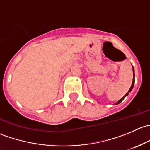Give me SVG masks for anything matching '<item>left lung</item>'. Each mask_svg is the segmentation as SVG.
Listing matches in <instances>:
<instances>
[{
  "label": "left lung",
  "mask_w": 150,
  "mask_h": 150,
  "mask_svg": "<svg viewBox=\"0 0 150 150\" xmlns=\"http://www.w3.org/2000/svg\"><path fill=\"white\" fill-rule=\"evenodd\" d=\"M134 78H135V73H134V67H133V82H132V85H131V88H130V89H129V91H128V93H127L126 94H125V96H124L123 97H122L121 99H120V100H119L118 102H117V103H115V104H120V102H121L123 100V99H124V98H125V96H128V93H129V92H131V91H132L133 88H134V81H135V80H134Z\"/></svg>",
  "instance_id": "left-lung-1"
}]
</instances>
